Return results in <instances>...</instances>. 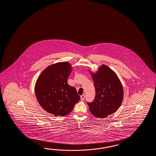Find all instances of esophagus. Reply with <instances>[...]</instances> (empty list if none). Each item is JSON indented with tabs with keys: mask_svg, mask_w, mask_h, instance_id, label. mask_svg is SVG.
I'll return each mask as SVG.
<instances>
[{
	"mask_svg": "<svg viewBox=\"0 0 156 156\" xmlns=\"http://www.w3.org/2000/svg\"><path fill=\"white\" fill-rule=\"evenodd\" d=\"M84 98H85V96H84V95H81V96H80V100H81L82 101H84Z\"/></svg>",
	"mask_w": 156,
	"mask_h": 156,
	"instance_id": "esophagus-1",
	"label": "esophagus"
}]
</instances>
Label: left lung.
I'll return each mask as SVG.
<instances>
[{
  "mask_svg": "<svg viewBox=\"0 0 156 156\" xmlns=\"http://www.w3.org/2000/svg\"><path fill=\"white\" fill-rule=\"evenodd\" d=\"M89 71L96 91L94 101L87 103L89 110L95 117L105 118L116 112L122 105L124 97L122 84L116 73L104 64L96 73Z\"/></svg>",
  "mask_w": 156,
  "mask_h": 156,
  "instance_id": "8db88e82",
  "label": "left lung"
}]
</instances>
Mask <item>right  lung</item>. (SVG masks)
Here are the masks:
<instances>
[{"label":"right lung","instance_id":"obj_1","mask_svg":"<svg viewBox=\"0 0 156 156\" xmlns=\"http://www.w3.org/2000/svg\"><path fill=\"white\" fill-rule=\"evenodd\" d=\"M73 67L68 62L52 64L45 68L36 80L34 91L40 105L55 116L69 114L80 96L67 83Z\"/></svg>","mask_w":156,"mask_h":156}]
</instances>
